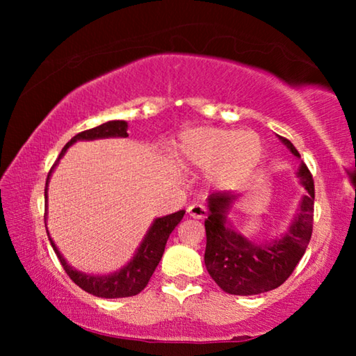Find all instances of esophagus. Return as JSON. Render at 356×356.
I'll use <instances>...</instances> for the list:
<instances>
[{
  "label": "esophagus",
  "mask_w": 356,
  "mask_h": 356,
  "mask_svg": "<svg viewBox=\"0 0 356 356\" xmlns=\"http://www.w3.org/2000/svg\"><path fill=\"white\" fill-rule=\"evenodd\" d=\"M186 212L191 216V218L202 220L207 216V209L202 206V204H191V206L186 209Z\"/></svg>",
  "instance_id": "esophagus-1"
}]
</instances>
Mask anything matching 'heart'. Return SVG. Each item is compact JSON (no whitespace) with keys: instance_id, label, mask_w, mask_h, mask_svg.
<instances>
[{"instance_id":"b5f03b06","label":"heart","mask_w":356,"mask_h":356,"mask_svg":"<svg viewBox=\"0 0 356 356\" xmlns=\"http://www.w3.org/2000/svg\"><path fill=\"white\" fill-rule=\"evenodd\" d=\"M176 154L186 165L210 168V177L216 184L236 185L254 171L262 141L254 131L204 127L185 131Z\"/></svg>"}]
</instances>
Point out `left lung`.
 I'll list each match as a JSON object with an SVG mask.
<instances>
[{
	"instance_id": "8db88e82",
	"label": "left lung",
	"mask_w": 356,
	"mask_h": 356,
	"mask_svg": "<svg viewBox=\"0 0 356 356\" xmlns=\"http://www.w3.org/2000/svg\"><path fill=\"white\" fill-rule=\"evenodd\" d=\"M281 143L300 159L293 144L280 136ZM300 184L308 191L300 202V212L281 238L272 243L256 245L227 226L226 212L237 196L216 191L209 196L206 220V254L204 262L212 280L222 291L232 295H257L280 287L303 257L314 221V180L308 166L298 170Z\"/></svg>"
}]
</instances>
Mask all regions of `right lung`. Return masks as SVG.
<instances>
[{
	"mask_svg": "<svg viewBox=\"0 0 356 356\" xmlns=\"http://www.w3.org/2000/svg\"><path fill=\"white\" fill-rule=\"evenodd\" d=\"M127 122L125 120H110V122H105L99 125V127L84 130L81 134L75 135L72 140L65 144L63 147L61 154H59L58 160L55 161V168L58 165V161L61 156L65 154L72 144L78 140H99V138H125L129 136L127 134ZM53 168L48 172L47 176V185L48 180H50V174L53 171ZM45 200H47V188H45ZM185 215V210H179L176 213L161 216V218H156L152 226L149 227V231L146 234V237L138 248L136 254L134 259L125 265L124 268H120L119 272L111 273V275H86L81 272H76L75 268H72L70 265L65 262V259L63 257L61 252L58 251L55 242H53L50 234H48V238H50V243L55 250L56 256L61 262L63 268L65 270V273L69 275V278L75 282L78 287H81L83 291H86L88 293H92L95 297H102V298H122V297H131V295L140 293L144 287L147 286V282L150 280V276L155 272L156 265L161 261V256L165 252V246L168 238H170V234L176 229V226L182 221ZM45 220H47V212H45Z\"/></svg>",
	"mask_w": 356,
	"mask_h": 356,
	"instance_id": "add662e5",
	"label": "right lung"
}]
</instances>
